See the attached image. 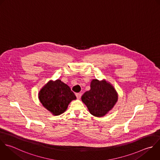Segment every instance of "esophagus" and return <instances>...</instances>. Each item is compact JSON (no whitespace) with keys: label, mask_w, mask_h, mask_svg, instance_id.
Here are the masks:
<instances>
[{"label":"esophagus","mask_w":160,"mask_h":160,"mask_svg":"<svg viewBox=\"0 0 160 160\" xmlns=\"http://www.w3.org/2000/svg\"><path fill=\"white\" fill-rule=\"evenodd\" d=\"M81 93H80V92H78V93H76V98H77V99H79L80 98H81Z\"/></svg>","instance_id":"1"}]
</instances>
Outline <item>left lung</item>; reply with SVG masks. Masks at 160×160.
Returning <instances> with one entry per match:
<instances>
[{
	"instance_id": "1",
	"label": "left lung",
	"mask_w": 160,
	"mask_h": 160,
	"mask_svg": "<svg viewBox=\"0 0 160 160\" xmlns=\"http://www.w3.org/2000/svg\"><path fill=\"white\" fill-rule=\"evenodd\" d=\"M81 99L91 114L101 117L113 108L118 100V95L110 84L93 79L90 90L83 94Z\"/></svg>"
}]
</instances>
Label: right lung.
<instances>
[{"label":"right lung","mask_w":160,"mask_h":160,"mask_svg":"<svg viewBox=\"0 0 160 160\" xmlns=\"http://www.w3.org/2000/svg\"><path fill=\"white\" fill-rule=\"evenodd\" d=\"M39 98L48 110L54 115H59L76 97L67 84L58 79L54 82L50 81L44 86L39 92Z\"/></svg>","instance_id":"add662e5"}]
</instances>
